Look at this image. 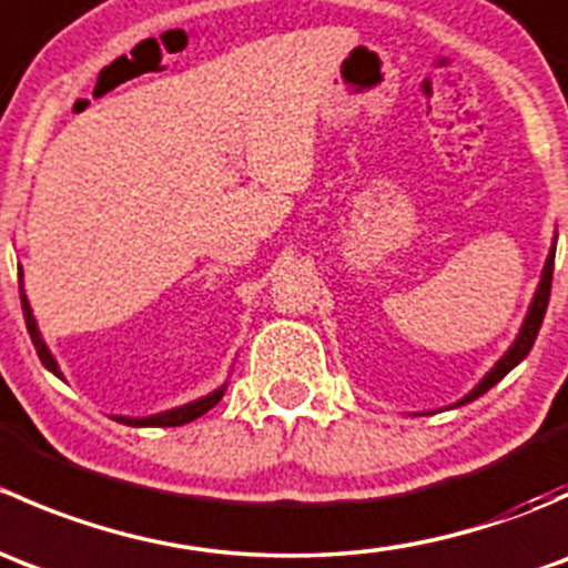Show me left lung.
<instances>
[{
  "label": "left lung",
  "mask_w": 568,
  "mask_h": 568,
  "mask_svg": "<svg viewBox=\"0 0 568 568\" xmlns=\"http://www.w3.org/2000/svg\"><path fill=\"white\" fill-rule=\"evenodd\" d=\"M558 242V239H555ZM555 242L552 247H549V255H547V263H544L541 268V280H538V288L536 294H532V302L528 307V316H525L523 326H519V335L517 341L508 346V352L503 354L500 359L495 363V368L489 371V374L484 376V379L478 382V385L473 387L467 395H464L462 400H456L454 406H462V404H469V400H475L478 395H484L489 387H495L497 382L503 379V376L508 374L511 368H517L519 363H523L525 357H528V352L532 348V343H536V335L538 329H541V321H544V313H547V302H549V288H552V266H555Z\"/></svg>",
  "instance_id": "1"
}]
</instances>
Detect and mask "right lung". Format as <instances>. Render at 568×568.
Listing matches in <instances>:
<instances>
[{
    "label": "right lung",
    "instance_id": "1",
    "mask_svg": "<svg viewBox=\"0 0 568 568\" xmlns=\"http://www.w3.org/2000/svg\"><path fill=\"white\" fill-rule=\"evenodd\" d=\"M19 277H24V274L19 272ZM21 307H24V321H27V329H30V337L32 343H36V352L40 357V363L45 365V368L51 371L54 376H60L62 379V371L60 365H57L54 354L49 352V346L43 343V337H40V329H38V321L32 316V307H30V300H27L24 294V280H21ZM225 387H216L214 393L203 395V398H194L189 400V404L183 406H175V409H168V412H159V415H148V417H125V415H114V420L118 423H125V426H183V423H192L197 420L200 415H205V412L211 409V406L220 404V398L225 395Z\"/></svg>",
    "mask_w": 568,
    "mask_h": 568
}]
</instances>
